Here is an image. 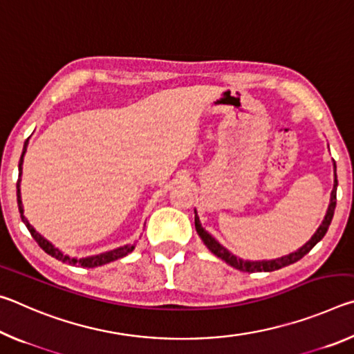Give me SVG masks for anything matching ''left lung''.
I'll return each instance as SVG.
<instances>
[{
  "instance_id": "left-lung-1",
  "label": "left lung",
  "mask_w": 354,
  "mask_h": 354,
  "mask_svg": "<svg viewBox=\"0 0 354 354\" xmlns=\"http://www.w3.org/2000/svg\"><path fill=\"white\" fill-rule=\"evenodd\" d=\"M333 167H334V185H333V192H331V198H329V205L326 209L325 218L320 223V226L317 227V231L314 232V236L309 239V241L299 247L297 251H293L290 254L277 257V259H263V261H248V259H242V257H237L236 254H232L230 250H226L223 245L217 242V239H214L209 232L201 226L200 223V217L195 211V227L198 236L201 237V241L205 242L207 250L214 253L217 257H220L221 261H225L226 263H230L231 267L237 268L241 272H248V273H254V272H273V270H279L286 266H290V263L297 262L301 259L304 254H308L310 250H313L317 243H319L323 236L326 234L329 225H331L333 215H334V209H335V194H337V175H335V162L333 160Z\"/></svg>"
}]
</instances>
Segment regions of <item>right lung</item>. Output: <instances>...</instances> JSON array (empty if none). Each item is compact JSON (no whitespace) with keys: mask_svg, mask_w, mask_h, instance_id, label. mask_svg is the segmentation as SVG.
<instances>
[{"mask_svg":"<svg viewBox=\"0 0 354 354\" xmlns=\"http://www.w3.org/2000/svg\"><path fill=\"white\" fill-rule=\"evenodd\" d=\"M28 142L29 139H26L25 145H23V151H21V158H20V162H19V181H17V203H19V211H20V217L21 221L26 225L28 231L31 232V236L34 237V241L39 243V247L48 253L53 257H56L57 261H62L65 263H68V266H81V267H86V268H93V267H100V266H104V263H109L112 261H117L120 257H124L127 254H129L131 251L136 248V243L133 245H123V247H118L115 250H111V251H104V253H100V254H95V256H87V257H81V259H77V257L73 256H68L65 254L62 250H59L57 247H55L50 241H46V239L34 230V226L29 223L28 218L25 217V209H23V203H21V192H20V181H21V173H23V158H25V153H26V148H28Z\"/></svg>","mask_w":354,"mask_h":354,"instance_id":"obj_1","label":"right lung"}]
</instances>
